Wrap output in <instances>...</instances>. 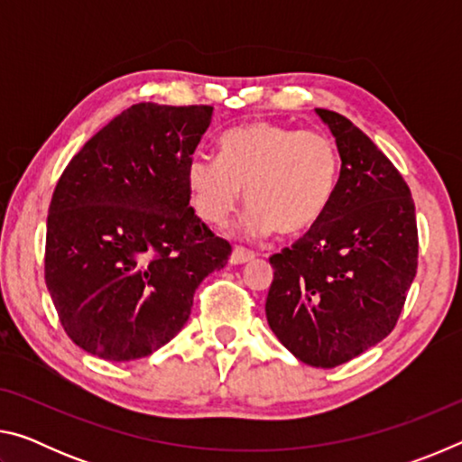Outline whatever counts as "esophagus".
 Returning <instances> with one entry per match:
<instances>
[{
	"label": "esophagus",
	"instance_id": "obj_1",
	"mask_svg": "<svg viewBox=\"0 0 462 462\" xmlns=\"http://www.w3.org/2000/svg\"><path fill=\"white\" fill-rule=\"evenodd\" d=\"M254 259V254L250 253V250H245V248H234L232 250V254H230V264H234V267H236V264H245V263H250Z\"/></svg>",
	"mask_w": 462,
	"mask_h": 462
}]
</instances>
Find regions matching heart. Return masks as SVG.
<instances>
[{
    "label": "heart",
    "mask_w": 462,
    "mask_h": 462,
    "mask_svg": "<svg viewBox=\"0 0 462 462\" xmlns=\"http://www.w3.org/2000/svg\"><path fill=\"white\" fill-rule=\"evenodd\" d=\"M220 161L193 156L187 165L191 206L203 222L222 224L238 208L250 209V236L293 238L322 220L340 177L336 143L316 130L250 122L220 138Z\"/></svg>",
    "instance_id": "1"
}]
</instances>
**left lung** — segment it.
<instances>
[{"mask_svg": "<svg viewBox=\"0 0 462 462\" xmlns=\"http://www.w3.org/2000/svg\"><path fill=\"white\" fill-rule=\"evenodd\" d=\"M340 154L334 199L293 248L271 256L264 303L279 342L332 369L393 330L418 269L416 208L400 171L353 122L316 107Z\"/></svg>", "mask_w": 462, "mask_h": 462, "instance_id": "8db88e82", "label": "left lung"}]
</instances>
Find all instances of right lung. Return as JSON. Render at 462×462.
<instances>
[{
    "mask_svg": "<svg viewBox=\"0 0 462 462\" xmlns=\"http://www.w3.org/2000/svg\"><path fill=\"white\" fill-rule=\"evenodd\" d=\"M209 106L136 104L62 171L46 217L44 279L77 346L114 363L152 355L181 332L193 293L230 245L189 208L187 165Z\"/></svg>",
    "mask_w": 462,
    "mask_h": 462,
    "instance_id": "obj_1",
    "label": "right lung"
}]
</instances>
